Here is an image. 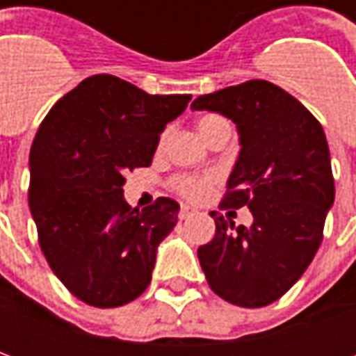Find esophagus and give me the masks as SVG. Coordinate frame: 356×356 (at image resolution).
I'll list each match as a JSON object with an SVG mask.
<instances>
[{"label":"esophagus","instance_id":"1","mask_svg":"<svg viewBox=\"0 0 356 356\" xmlns=\"http://www.w3.org/2000/svg\"><path fill=\"white\" fill-rule=\"evenodd\" d=\"M196 213V209L191 208V206H181V209H179V219H186V217H191Z\"/></svg>","mask_w":356,"mask_h":356}]
</instances>
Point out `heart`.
<instances>
[{
    "mask_svg": "<svg viewBox=\"0 0 356 356\" xmlns=\"http://www.w3.org/2000/svg\"><path fill=\"white\" fill-rule=\"evenodd\" d=\"M227 124V120L217 114H206L198 120V131L206 140L211 139V135L216 133L219 125ZM217 175L216 173H206V175H179L173 179V191L183 196L186 200H200L204 198L211 186L216 185Z\"/></svg>",
    "mask_w": 356,
    "mask_h": 356,
    "instance_id": "1",
    "label": "heart"
}]
</instances>
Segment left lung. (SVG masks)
I'll return each mask as SVG.
<instances>
[{
  "label": "left lung",
  "mask_w": 356,
  "mask_h": 356,
  "mask_svg": "<svg viewBox=\"0 0 356 356\" xmlns=\"http://www.w3.org/2000/svg\"><path fill=\"white\" fill-rule=\"evenodd\" d=\"M191 108L219 112L238 127L242 148L219 209L248 206L254 216L252 227H234L209 213L216 236L198 248L202 270L232 305H270L313 261L334 204L324 129L296 97L265 80L202 95Z\"/></svg>",
  "instance_id": "left-lung-1"
}]
</instances>
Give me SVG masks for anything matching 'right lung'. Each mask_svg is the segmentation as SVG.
I'll list each match as a JSON object with an SVG mask.
<instances>
[{
  "label": "right lung",
  "instance_id": "right-lung-1",
  "mask_svg": "<svg viewBox=\"0 0 356 356\" xmlns=\"http://www.w3.org/2000/svg\"><path fill=\"white\" fill-rule=\"evenodd\" d=\"M191 99L97 74L43 118L30 148L28 204L51 270L83 303L120 307L148 288L179 204L131 208L125 173L152 163L160 133Z\"/></svg>",
  "mask_w": 356,
  "mask_h": 356
}]
</instances>
